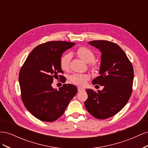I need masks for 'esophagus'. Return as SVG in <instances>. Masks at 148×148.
Instances as JSON below:
<instances>
[{"label":"esophagus","instance_id":"1","mask_svg":"<svg viewBox=\"0 0 148 148\" xmlns=\"http://www.w3.org/2000/svg\"><path fill=\"white\" fill-rule=\"evenodd\" d=\"M85 89L83 88L82 87H78V92H82V91H84Z\"/></svg>","mask_w":148,"mask_h":148}]
</instances>
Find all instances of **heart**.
<instances>
[{"label": "heart", "mask_w": 148, "mask_h": 148, "mask_svg": "<svg viewBox=\"0 0 148 148\" xmlns=\"http://www.w3.org/2000/svg\"><path fill=\"white\" fill-rule=\"evenodd\" d=\"M76 53L78 57L84 62L89 63V66L91 69L97 70L98 69L99 66L97 64L95 61H94L95 59V53L90 49L84 46L80 47L77 49ZM70 60L71 55L69 53H65L60 57V65L62 70L66 71L69 69ZM89 79V76L87 74L74 73L69 77V80L71 83L78 85V86H83L86 83Z\"/></svg>", "instance_id": "heart-1"}]
</instances>
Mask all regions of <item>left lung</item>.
Returning a JSON list of instances; mask_svg holds the SVG:
<instances>
[{
	"label": "left lung",
	"mask_w": 148,
	"mask_h": 148,
	"mask_svg": "<svg viewBox=\"0 0 148 148\" xmlns=\"http://www.w3.org/2000/svg\"><path fill=\"white\" fill-rule=\"evenodd\" d=\"M101 53L100 76L92 84L104 86L102 91L86 89L84 106L97 119H106L117 114L127 104L132 92L134 71L126 53L114 42L99 40L89 42Z\"/></svg>",
	"instance_id": "obj_1"
}]
</instances>
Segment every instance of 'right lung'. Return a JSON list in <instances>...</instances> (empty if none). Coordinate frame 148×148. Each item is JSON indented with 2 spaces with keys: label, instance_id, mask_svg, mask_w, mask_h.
<instances>
[{
  "label": "right lung",
  "instance_id": "obj_1",
  "mask_svg": "<svg viewBox=\"0 0 148 148\" xmlns=\"http://www.w3.org/2000/svg\"><path fill=\"white\" fill-rule=\"evenodd\" d=\"M75 42L49 41L36 47L20 71L19 83L24 106L35 117L44 122L57 120L77 92L73 84H64L59 90L51 86L53 78L64 77L60 59Z\"/></svg>",
  "mask_w": 148,
  "mask_h": 148
}]
</instances>
